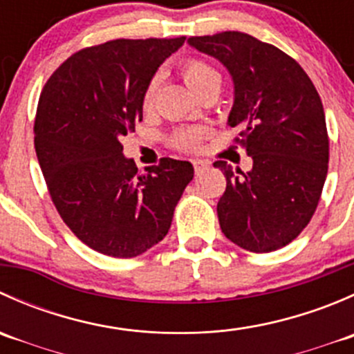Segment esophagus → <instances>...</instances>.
I'll return each mask as SVG.
<instances>
[{
	"label": "esophagus",
	"mask_w": 354,
	"mask_h": 354,
	"mask_svg": "<svg viewBox=\"0 0 354 354\" xmlns=\"http://www.w3.org/2000/svg\"><path fill=\"white\" fill-rule=\"evenodd\" d=\"M194 167H195V173L200 174L203 173V171L209 169V162H205V160H194Z\"/></svg>",
	"instance_id": "34e87169"
}]
</instances>
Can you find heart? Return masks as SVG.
I'll return each mask as SVG.
<instances>
[{
	"instance_id": "1",
	"label": "heart",
	"mask_w": 354,
	"mask_h": 354,
	"mask_svg": "<svg viewBox=\"0 0 354 354\" xmlns=\"http://www.w3.org/2000/svg\"><path fill=\"white\" fill-rule=\"evenodd\" d=\"M183 77L185 82H187L188 87L192 88L194 94H197L200 88L207 87L210 84H216L219 82L221 84V77L212 66L207 65L205 62H200V59H188L187 63L183 65ZM152 95H154V84H151V87L147 88L144 95V101H142V106L144 109H149L152 104ZM200 137H202V131L200 130H183L180 133H176L174 137V145L181 151H188V149L197 147Z\"/></svg>"
}]
</instances>
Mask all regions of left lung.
Returning a JSON list of instances; mask_svg holds the SVG:
<instances>
[{
  "label": "left lung",
  "instance_id": "1",
  "mask_svg": "<svg viewBox=\"0 0 354 354\" xmlns=\"http://www.w3.org/2000/svg\"><path fill=\"white\" fill-rule=\"evenodd\" d=\"M187 42L231 75L227 124L241 128L238 144L253 160L246 173L214 162L226 176L217 202L221 230L250 252L283 248L310 223L326 183L329 138L319 92L286 53L243 32Z\"/></svg>",
  "mask_w": 354,
  "mask_h": 354
}]
</instances>
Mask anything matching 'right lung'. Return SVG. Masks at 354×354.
Returning a JSON list of instances; mask_svg holds the SVG:
<instances>
[{
	"label": "right lung",
	"instance_id": "obj_1",
	"mask_svg": "<svg viewBox=\"0 0 354 354\" xmlns=\"http://www.w3.org/2000/svg\"><path fill=\"white\" fill-rule=\"evenodd\" d=\"M183 42L116 39L82 49L42 88L34 124L39 164L62 219L95 252L130 259L159 243L194 180L188 160L169 157L142 173L121 145L144 118L157 68Z\"/></svg>",
	"mask_w": 354,
	"mask_h": 354
}]
</instances>
